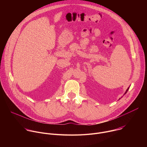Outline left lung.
Wrapping results in <instances>:
<instances>
[{
	"label": "left lung",
	"instance_id": "1",
	"mask_svg": "<svg viewBox=\"0 0 147 147\" xmlns=\"http://www.w3.org/2000/svg\"><path fill=\"white\" fill-rule=\"evenodd\" d=\"M129 88H127V90H126V91H125V93H124V95H125V94H126V93H127V91H128V90H129ZM122 97H123V96H121V98H122ZM119 99H120V98H119Z\"/></svg>",
	"mask_w": 147,
	"mask_h": 147
}]
</instances>
